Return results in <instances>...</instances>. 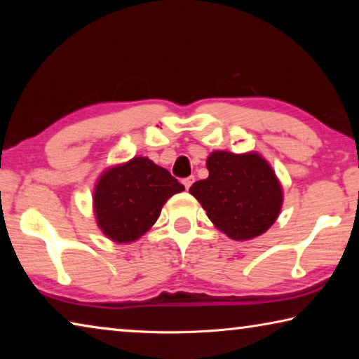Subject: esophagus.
<instances>
[{
	"mask_svg": "<svg viewBox=\"0 0 359 359\" xmlns=\"http://www.w3.org/2000/svg\"><path fill=\"white\" fill-rule=\"evenodd\" d=\"M193 182H194V177H193V175H190V177H187V179L182 180V184H184V185H185V188H187V190H188V188L191 187Z\"/></svg>",
	"mask_w": 359,
	"mask_h": 359,
	"instance_id": "1",
	"label": "esophagus"
}]
</instances>
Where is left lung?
Instances as JSON below:
<instances>
[{
	"mask_svg": "<svg viewBox=\"0 0 359 359\" xmlns=\"http://www.w3.org/2000/svg\"><path fill=\"white\" fill-rule=\"evenodd\" d=\"M208 169L209 177L194 182L190 193L218 229L247 241L272 226L282 208V188L266 160L257 154L214 151Z\"/></svg>",
	"mask_w": 359,
	"mask_h": 359,
	"instance_id": "8db88e82",
	"label": "left lung"
}]
</instances>
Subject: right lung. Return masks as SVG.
Wrapping results in <instances>:
<instances>
[{
	"mask_svg": "<svg viewBox=\"0 0 359 359\" xmlns=\"http://www.w3.org/2000/svg\"><path fill=\"white\" fill-rule=\"evenodd\" d=\"M185 190L165 168L136 156L109 169L95 188V214L100 228L115 242H133L160 217L163 204Z\"/></svg>",
	"mask_w": 359,
	"mask_h": 359,
	"instance_id": "right-lung-1",
	"label": "right lung"
}]
</instances>
